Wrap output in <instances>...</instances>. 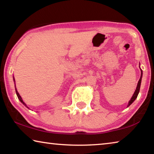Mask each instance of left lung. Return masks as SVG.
<instances>
[{"instance_id":"8db88e82","label":"left lung","mask_w":154,"mask_h":154,"mask_svg":"<svg viewBox=\"0 0 154 154\" xmlns=\"http://www.w3.org/2000/svg\"><path fill=\"white\" fill-rule=\"evenodd\" d=\"M140 71H141V75H140V79L139 81V82H138V84H137V89L135 90V92L134 93L133 96H132V97L130 99L129 103H128V106H129L131 104L134 102L135 100V99L137 98V96L139 94V90H140V83H141V79H142V75H143V71L142 70L140 69Z\"/></svg>"}]
</instances>
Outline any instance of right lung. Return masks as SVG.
<instances>
[{
  "instance_id": "1",
  "label": "right lung",
  "mask_w": 154,
  "mask_h": 154,
  "mask_svg": "<svg viewBox=\"0 0 154 154\" xmlns=\"http://www.w3.org/2000/svg\"><path fill=\"white\" fill-rule=\"evenodd\" d=\"M14 82H15V79H14ZM15 92H16V94H17V97H18V98H19V100L21 101V103H22L23 104H24V105L26 106V107L27 108H28V106H26V104L24 103V102H23V100H22V97H21V96H20V95L19 94V93H18L17 92V90H16V88H15Z\"/></svg>"
}]
</instances>
